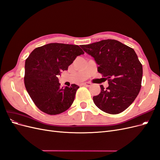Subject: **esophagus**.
Returning a JSON list of instances; mask_svg holds the SVG:
<instances>
[{
  "mask_svg": "<svg viewBox=\"0 0 160 160\" xmlns=\"http://www.w3.org/2000/svg\"><path fill=\"white\" fill-rule=\"evenodd\" d=\"M83 86H85V87H90L91 86V83H83L81 84Z\"/></svg>",
  "mask_w": 160,
  "mask_h": 160,
  "instance_id": "esophagus-1",
  "label": "esophagus"
}]
</instances>
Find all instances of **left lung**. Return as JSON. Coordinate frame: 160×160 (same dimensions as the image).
Here are the masks:
<instances>
[{
  "label": "left lung",
  "instance_id": "8db88e82",
  "mask_svg": "<svg viewBox=\"0 0 160 160\" xmlns=\"http://www.w3.org/2000/svg\"><path fill=\"white\" fill-rule=\"evenodd\" d=\"M94 58L98 71L108 81L109 86L100 85L101 93L93 98L95 105L109 114L123 112L139 93L143 75L142 65L135 51L113 39L102 40L82 45Z\"/></svg>",
  "mask_w": 160,
  "mask_h": 160
}]
</instances>
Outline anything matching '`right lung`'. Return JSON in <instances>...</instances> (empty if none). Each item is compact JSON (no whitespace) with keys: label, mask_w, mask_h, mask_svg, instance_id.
I'll return each instance as SVG.
<instances>
[{"label":"right lung","mask_w":160,"mask_h":160,"mask_svg":"<svg viewBox=\"0 0 160 160\" xmlns=\"http://www.w3.org/2000/svg\"><path fill=\"white\" fill-rule=\"evenodd\" d=\"M84 52L78 45L49 43L34 49L25 61V85L34 103L42 112L57 115L68 109L78 85L61 88L62 71L68 69L75 58Z\"/></svg>","instance_id":"right-lung-1"}]
</instances>
